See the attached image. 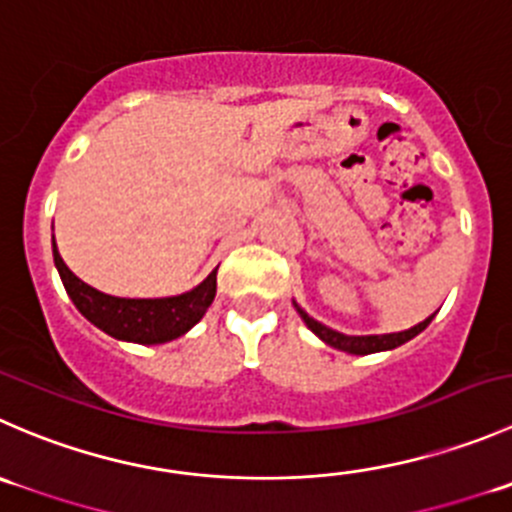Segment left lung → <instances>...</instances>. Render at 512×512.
I'll list each match as a JSON object with an SVG mask.
<instances>
[{
  "mask_svg": "<svg viewBox=\"0 0 512 512\" xmlns=\"http://www.w3.org/2000/svg\"><path fill=\"white\" fill-rule=\"evenodd\" d=\"M292 305H295V310L300 312L302 322H305V325L310 327V330L315 332L322 342H327V345L335 347V350L350 352V355H372V352L395 350V347L405 345V342L413 340L415 335H420V332L430 325V320H433V315H430V317H425L423 322H418L415 327H410V330L390 332V335H345V332H337V330H332V327L317 322L315 317L307 315V312L302 310L297 302H292Z\"/></svg>",
  "mask_w": 512,
  "mask_h": 512,
  "instance_id": "obj_1",
  "label": "left lung"
}]
</instances>
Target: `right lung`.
<instances>
[{
  "label": "right lung",
  "instance_id": "1",
  "mask_svg": "<svg viewBox=\"0 0 512 512\" xmlns=\"http://www.w3.org/2000/svg\"><path fill=\"white\" fill-rule=\"evenodd\" d=\"M52 247L54 267L62 277L69 300L94 327L107 332L114 340L137 342V345H162L177 340L205 317L207 307L215 300L217 270H212L200 285L182 295L135 300V297H114L89 287L64 265L54 242Z\"/></svg>",
  "mask_w": 512,
  "mask_h": 512
}]
</instances>
